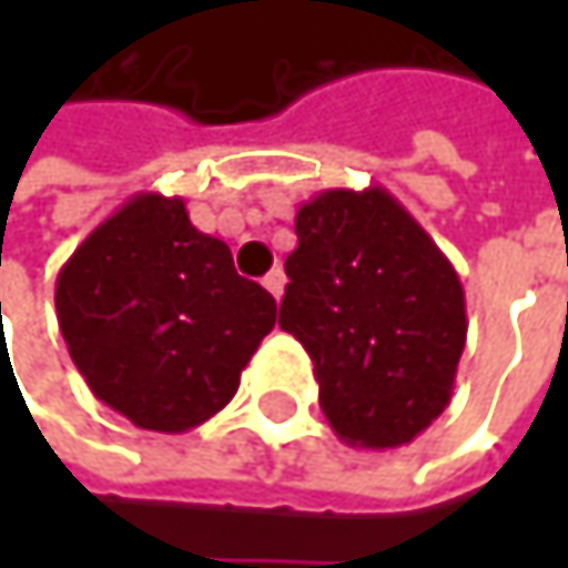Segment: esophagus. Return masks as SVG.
<instances>
[{"mask_svg":"<svg viewBox=\"0 0 568 568\" xmlns=\"http://www.w3.org/2000/svg\"><path fill=\"white\" fill-rule=\"evenodd\" d=\"M263 285L276 295V298H283V288H285V273L283 270H273V273H266V280Z\"/></svg>","mask_w":568,"mask_h":568,"instance_id":"34e87169","label":"esophagus"}]
</instances>
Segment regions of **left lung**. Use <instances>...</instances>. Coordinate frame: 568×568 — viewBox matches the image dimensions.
I'll return each instance as SVG.
<instances>
[{"instance_id": "1", "label": "left lung", "mask_w": 568, "mask_h": 568, "mask_svg": "<svg viewBox=\"0 0 568 568\" xmlns=\"http://www.w3.org/2000/svg\"><path fill=\"white\" fill-rule=\"evenodd\" d=\"M295 236L280 328L308 352L332 430L368 450L410 444L454 395L467 342L457 270L378 183L305 200Z\"/></svg>"}]
</instances>
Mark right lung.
Returning a JSON list of instances; mask_svg holds the SVG:
<instances>
[{
	"label": "right lung",
	"instance_id": "add662e5",
	"mask_svg": "<svg viewBox=\"0 0 568 568\" xmlns=\"http://www.w3.org/2000/svg\"><path fill=\"white\" fill-rule=\"evenodd\" d=\"M55 312L94 397L161 434L223 410L276 325V298L164 193H134L84 236L58 273Z\"/></svg>",
	"mask_w": 568,
	"mask_h": 568
}]
</instances>
